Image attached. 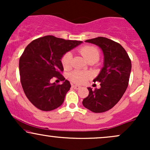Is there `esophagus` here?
<instances>
[{
	"mask_svg": "<svg viewBox=\"0 0 150 150\" xmlns=\"http://www.w3.org/2000/svg\"><path fill=\"white\" fill-rule=\"evenodd\" d=\"M72 87H73V89H80V86L77 85H72Z\"/></svg>",
	"mask_w": 150,
	"mask_h": 150,
	"instance_id": "34e87169",
	"label": "esophagus"
}]
</instances>
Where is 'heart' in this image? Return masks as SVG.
Masks as SVG:
<instances>
[{"label": "heart", "mask_w": 150, "mask_h": 150, "mask_svg": "<svg viewBox=\"0 0 150 150\" xmlns=\"http://www.w3.org/2000/svg\"><path fill=\"white\" fill-rule=\"evenodd\" d=\"M80 52L87 61H90L92 59H97L98 61L99 58V56H100V53H99V51L97 48L94 47L93 46H83L80 49ZM71 59L72 54L70 52L65 53L62 56L61 63L65 70H68L70 68ZM89 76H90L89 73H87V72L81 71V70H73V71L70 72L68 74V78L71 81H73V82L78 84L85 83L89 78Z\"/></svg>", "instance_id": "b5f03b06"}]
</instances>
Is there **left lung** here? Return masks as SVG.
Here are the masks:
<instances>
[{
	"label": "left lung",
	"mask_w": 150,
	"mask_h": 150,
	"mask_svg": "<svg viewBox=\"0 0 150 150\" xmlns=\"http://www.w3.org/2000/svg\"><path fill=\"white\" fill-rule=\"evenodd\" d=\"M85 42L95 44L104 53V66L94 82H100V88L92 90L82 104L94 113H102L113 108L123 97L128 85L131 61L120 44L105 37H97Z\"/></svg>",
	"instance_id": "obj_1"
}]
</instances>
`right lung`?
Here are the masks:
<instances>
[{"label":"right lung","mask_w":150,"mask_h":150,"mask_svg":"<svg viewBox=\"0 0 150 150\" xmlns=\"http://www.w3.org/2000/svg\"><path fill=\"white\" fill-rule=\"evenodd\" d=\"M82 43L45 36L32 41L25 48L19 61L20 81L26 97L34 106L49 111L63 104L71 85L61 75V58ZM53 77L63 81V84L51 83Z\"/></svg>","instance_id":"right-lung-1"}]
</instances>
